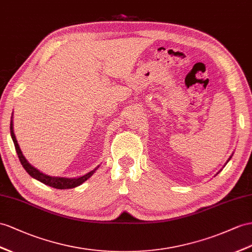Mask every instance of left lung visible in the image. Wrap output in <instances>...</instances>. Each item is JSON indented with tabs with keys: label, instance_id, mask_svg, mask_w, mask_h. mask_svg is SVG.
I'll list each match as a JSON object with an SVG mask.
<instances>
[{
	"label": "left lung",
	"instance_id": "8db88e82",
	"mask_svg": "<svg viewBox=\"0 0 252 252\" xmlns=\"http://www.w3.org/2000/svg\"><path fill=\"white\" fill-rule=\"evenodd\" d=\"M232 156H233V154H232ZM232 156H231V157H230V158H228V160H227V163H228V162H229V160H230V159H231V158H232ZM227 163H225V164H224V166H225V165H227ZM224 166H223V167H224ZM220 170H221V169H220ZM220 170H219V171H218V172H217V173H216V175H218V173H219V172H220Z\"/></svg>",
	"mask_w": 252,
	"mask_h": 252
}]
</instances>
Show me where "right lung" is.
Returning <instances> with one entry per match:
<instances>
[{
    "mask_svg": "<svg viewBox=\"0 0 252 252\" xmlns=\"http://www.w3.org/2000/svg\"><path fill=\"white\" fill-rule=\"evenodd\" d=\"M10 135H11L12 141H14L16 151H17V154H18V158H19V159H20L23 168L27 170V172L32 178L38 180V181H40L41 183L46 184L48 186H51V188H54V189H74V188H76V186H80L81 184H83L84 182L87 181V180L94 175V171L99 168V166H96L94 170L87 172L86 175H84L82 177H77V178L52 177V176L46 175V173H43V172L38 170L37 168H35L34 166H32L28 162V159L25 158V157L23 156V153H22L20 147H19L18 141H17L15 132H14V122H12V116H11V120H10Z\"/></svg>",
    "mask_w": 252,
    "mask_h": 252,
    "instance_id": "right-lung-1",
    "label": "right lung"
}]
</instances>
